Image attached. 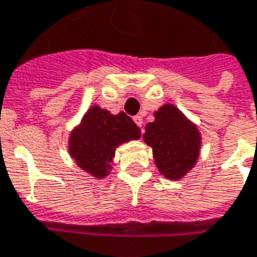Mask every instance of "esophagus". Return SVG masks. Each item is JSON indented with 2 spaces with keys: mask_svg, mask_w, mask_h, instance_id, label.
Here are the masks:
<instances>
[{
  "mask_svg": "<svg viewBox=\"0 0 257 257\" xmlns=\"http://www.w3.org/2000/svg\"><path fill=\"white\" fill-rule=\"evenodd\" d=\"M134 121H135V123L138 125V126H141L142 128V125H143V119H142V116H139V115L134 116Z\"/></svg>",
  "mask_w": 257,
  "mask_h": 257,
  "instance_id": "34e87169",
  "label": "esophagus"
}]
</instances>
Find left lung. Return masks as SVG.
<instances>
[{
	"mask_svg": "<svg viewBox=\"0 0 257 257\" xmlns=\"http://www.w3.org/2000/svg\"><path fill=\"white\" fill-rule=\"evenodd\" d=\"M156 121L146 125L143 139L153 149L160 172L170 179H179L195 166L199 157L200 136L174 105L167 104L154 112Z\"/></svg>",
	"mask_w": 257,
	"mask_h": 257,
	"instance_id": "1",
	"label": "left lung"
}]
</instances>
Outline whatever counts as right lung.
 Returning a JSON list of instances; mask_svg holds the SVG:
<instances>
[{"label":"right lung","instance_id":"1","mask_svg":"<svg viewBox=\"0 0 257 257\" xmlns=\"http://www.w3.org/2000/svg\"><path fill=\"white\" fill-rule=\"evenodd\" d=\"M139 138L141 128L125 112L112 115L94 105L71 135L69 153L85 171L103 178L111 170L118 145Z\"/></svg>","mask_w":257,"mask_h":257}]
</instances>
